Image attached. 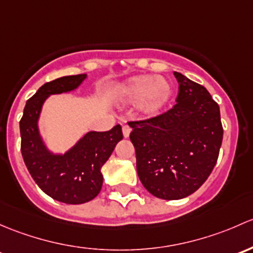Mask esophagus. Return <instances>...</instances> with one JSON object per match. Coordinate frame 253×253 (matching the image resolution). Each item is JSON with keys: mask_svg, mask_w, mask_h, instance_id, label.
Here are the masks:
<instances>
[{"mask_svg": "<svg viewBox=\"0 0 253 253\" xmlns=\"http://www.w3.org/2000/svg\"><path fill=\"white\" fill-rule=\"evenodd\" d=\"M122 130H123V136H124V137H129L130 131H131V129H130V126H123V127H122Z\"/></svg>", "mask_w": 253, "mask_h": 253, "instance_id": "esophagus-1", "label": "esophagus"}]
</instances>
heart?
Wrapping results in <instances>:
<instances>
[{
	"instance_id": "obj_1",
	"label": "heart",
	"mask_w": 253,
	"mask_h": 253,
	"mask_svg": "<svg viewBox=\"0 0 253 253\" xmlns=\"http://www.w3.org/2000/svg\"><path fill=\"white\" fill-rule=\"evenodd\" d=\"M173 93V86L168 79L153 75H136L127 79L121 88L119 95L127 102H136L141 116L152 118L158 116Z\"/></svg>"
}]
</instances>
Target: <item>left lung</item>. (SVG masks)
I'll return each instance as SVG.
<instances>
[{"mask_svg": "<svg viewBox=\"0 0 253 253\" xmlns=\"http://www.w3.org/2000/svg\"><path fill=\"white\" fill-rule=\"evenodd\" d=\"M176 103L146 121L129 122L137 175L158 199L194 194L212 173L223 140L219 106L206 87L178 72Z\"/></svg>", "mask_w": 253, "mask_h": 253, "instance_id": "left-lung-1", "label": "left lung"}]
</instances>
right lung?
Here are the masks:
<instances>
[{"label": "right lung", "mask_w": 253, "mask_h": 253, "mask_svg": "<svg viewBox=\"0 0 253 253\" xmlns=\"http://www.w3.org/2000/svg\"><path fill=\"white\" fill-rule=\"evenodd\" d=\"M86 77L69 75L43 84L27 101L19 122L20 151L30 175L46 195L69 205L85 204L100 194L101 168L123 139L122 126L117 124L108 131L86 132L63 155H54L46 147L38 126L43 102L51 95L75 90Z\"/></svg>", "instance_id": "add662e5"}]
</instances>
